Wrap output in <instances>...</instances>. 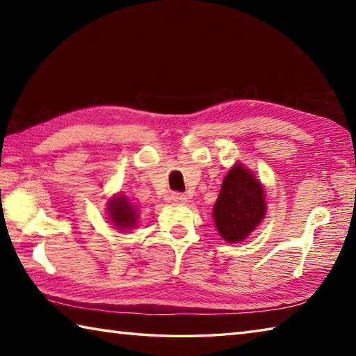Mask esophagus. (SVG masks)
Wrapping results in <instances>:
<instances>
[{"label": "esophagus", "instance_id": "obj_1", "mask_svg": "<svg viewBox=\"0 0 356 356\" xmlns=\"http://www.w3.org/2000/svg\"><path fill=\"white\" fill-rule=\"evenodd\" d=\"M170 200L176 204H185L186 201H188V196L182 195V193H172V195L170 196Z\"/></svg>", "mask_w": 356, "mask_h": 356}]
</instances>
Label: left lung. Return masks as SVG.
<instances>
[{"instance_id": "left-lung-1", "label": "left lung", "mask_w": 356, "mask_h": 356, "mask_svg": "<svg viewBox=\"0 0 356 356\" xmlns=\"http://www.w3.org/2000/svg\"><path fill=\"white\" fill-rule=\"evenodd\" d=\"M264 186L242 163L234 165L225 176L213 206V220L222 240L242 242L264 220Z\"/></svg>"}]
</instances>
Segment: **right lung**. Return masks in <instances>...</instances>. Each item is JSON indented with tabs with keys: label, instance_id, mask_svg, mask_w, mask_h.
<instances>
[{
	"label": "right lung",
	"instance_id": "obj_1",
	"mask_svg": "<svg viewBox=\"0 0 356 356\" xmlns=\"http://www.w3.org/2000/svg\"><path fill=\"white\" fill-rule=\"evenodd\" d=\"M108 216H110L111 225L114 229H118L120 232H125L127 229H131L136 226L138 222V210L134 202L129 201L127 196H124L122 193L113 196L108 201L106 207Z\"/></svg>",
	"mask_w": 356,
	"mask_h": 356
}]
</instances>
